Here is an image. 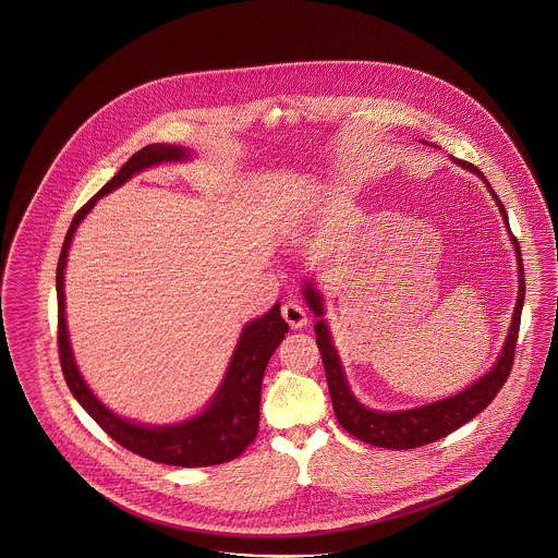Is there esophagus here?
Instances as JSON below:
<instances>
[{
  "mask_svg": "<svg viewBox=\"0 0 558 558\" xmlns=\"http://www.w3.org/2000/svg\"><path fill=\"white\" fill-rule=\"evenodd\" d=\"M282 317L287 319L288 325L292 329H301V327L306 325V311H304L303 304L299 303V301H288L282 306Z\"/></svg>",
  "mask_w": 558,
  "mask_h": 558,
  "instance_id": "esophagus-1",
  "label": "esophagus"
}]
</instances>
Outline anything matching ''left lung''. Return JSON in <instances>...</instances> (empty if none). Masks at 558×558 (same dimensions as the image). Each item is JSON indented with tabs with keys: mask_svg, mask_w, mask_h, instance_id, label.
Here are the masks:
<instances>
[{
	"mask_svg": "<svg viewBox=\"0 0 558 558\" xmlns=\"http://www.w3.org/2000/svg\"><path fill=\"white\" fill-rule=\"evenodd\" d=\"M457 163H460L462 168L471 169L481 180H485L490 194L495 196V201L499 204L501 215L506 217V225H509L506 206L497 198L495 190L490 187L487 178L483 175V171L473 163H469V161H462V159H457ZM511 239H513L515 254H518L520 292H518L513 322H511V329H509L504 352L499 355L497 364L493 366L489 374H485L478 383H474L469 389L458 392L450 399H444V401L432 403V405L417 407V409H411V411H399V413H376V411L360 405L355 401L354 395L348 389V383L343 378V371H341L338 354L331 345V338H329V331H327L325 323L319 322L315 325L317 348L322 352L333 411H336L339 425L348 434H352L354 438L362 439V441L372 444V446H378V448L409 450V448H420V446L432 444L436 439L446 438L448 434L457 432L458 427L471 422L483 409L490 405V401L497 397V392L506 385L507 376H509L511 366H513L520 322H522V308H524L525 280L522 250H520L518 239L513 235H511ZM303 292L306 303L313 308V313L317 317H322L323 306L319 294L313 290L311 284H306Z\"/></svg>",
	"mask_w": 558,
	"mask_h": 558,
	"instance_id": "1",
	"label": "left lung"
}]
</instances>
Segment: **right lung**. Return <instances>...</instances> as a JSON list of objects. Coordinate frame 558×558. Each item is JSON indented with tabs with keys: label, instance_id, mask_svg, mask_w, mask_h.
Masks as SVG:
<instances>
[{
	"label": "right lung",
	"instance_id": "1",
	"mask_svg": "<svg viewBox=\"0 0 558 558\" xmlns=\"http://www.w3.org/2000/svg\"><path fill=\"white\" fill-rule=\"evenodd\" d=\"M187 157L186 149L173 145H147L136 151L119 173L101 187L96 196L77 210L71 220L68 235L61 247L59 264H57V343H59V360L61 371L65 376L69 390L84 407L89 417L100 425L101 429L119 441L122 448L133 454L147 458L159 464L169 466H213L222 464L245 452V448L254 441L259 429V397H262V380L264 372L270 362L271 354L280 345L288 333V323L280 315V304H274L270 313L255 319L243 329L239 339L231 366L220 385L217 397L208 409L190 422L171 425V427H145L135 423L120 420L110 409L101 405L87 389V385L77 372L73 354L69 348L68 325H65V292H63V271L68 264V250L73 233L82 222L89 208L104 194L122 186L133 173L149 168L161 161H173Z\"/></svg>",
	"mask_w": 558,
	"mask_h": 558
}]
</instances>
